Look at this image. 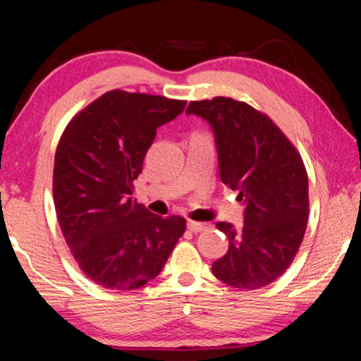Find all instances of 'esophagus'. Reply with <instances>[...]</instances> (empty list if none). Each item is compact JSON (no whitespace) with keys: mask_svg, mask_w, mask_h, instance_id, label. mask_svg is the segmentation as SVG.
Segmentation results:
<instances>
[{"mask_svg":"<svg viewBox=\"0 0 361 361\" xmlns=\"http://www.w3.org/2000/svg\"><path fill=\"white\" fill-rule=\"evenodd\" d=\"M187 226H189V230L192 231V233H199V231L207 228V224H200V221L190 220L189 224H187Z\"/></svg>","mask_w":361,"mask_h":361,"instance_id":"esophagus-1","label":"esophagus"}]
</instances>
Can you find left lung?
I'll return each instance as SVG.
<instances>
[{
    "mask_svg": "<svg viewBox=\"0 0 361 361\" xmlns=\"http://www.w3.org/2000/svg\"><path fill=\"white\" fill-rule=\"evenodd\" d=\"M187 113L214 128L221 182L246 204L240 231L216 221L230 248L212 264V273L236 289L264 288L286 273L307 228L309 177L302 157L266 113L245 102L215 97L190 102Z\"/></svg>",
    "mask_w": 361,
    "mask_h": 361,
    "instance_id": "8db88e82",
    "label": "left lung"
}]
</instances>
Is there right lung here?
Returning <instances> with one entry per match:
<instances>
[{"label": "right lung", "instance_id": "obj_1", "mask_svg": "<svg viewBox=\"0 0 361 361\" xmlns=\"http://www.w3.org/2000/svg\"><path fill=\"white\" fill-rule=\"evenodd\" d=\"M185 100L111 90L68 121L54 159L59 225L88 279L113 290L149 283L185 231V219L151 214L133 200V180L156 136Z\"/></svg>", "mask_w": 361, "mask_h": 361}]
</instances>
